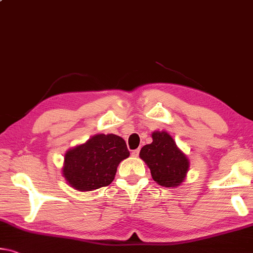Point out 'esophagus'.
<instances>
[{"label":"esophagus","mask_w":253,"mask_h":253,"mask_svg":"<svg viewBox=\"0 0 253 253\" xmlns=\"http://www.w3.org/2000/svg\"><path fill=\"white\" fill-rule=\"evenodd\" d=\"M139 153H140V149H135V150H132V157H138L139 156Z\"/></svg>","instance_id":"obj_1"}]
</instances>
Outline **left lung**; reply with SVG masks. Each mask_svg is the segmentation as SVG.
Instances as JSON below:
<instances>
[{
    "label": "left lung",
    "instance_id": "8db88e82",
    "mask_svg": "<svg viewBox=\"0 0 253 253\" xmlns=\"http://www.w3.org/2000/svg\"><path fill=\"white\" fill-rule=\"evenodd\" d=\"M151 138L153 142L143 146L139 156L149 167L154 181L165 188L181 185L189 170V158L165 130L154 131Z\"/></svg>",
    "mask_w": 253,
    "mask_h": 253
}]
</instances>
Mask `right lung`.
Listing matches in <instances>:
<instances>
[{
    "instance_id": "1",
    "label": "right lung",
    "mask_w": 253,
    "mask_h": 253,
    "mask_svg": "<svg viewBox=\"0 0 253 253\" xmlns=\"http://www.w3.org/2000/svg\"><path fill=\"white\" fill-rule=\"evenodd\" d=\"M129 156L123 138L113 133H97L67 150L62 174L75 190L92 191L111 184L119 164Z\"/></svg>"
}]
</instances>
